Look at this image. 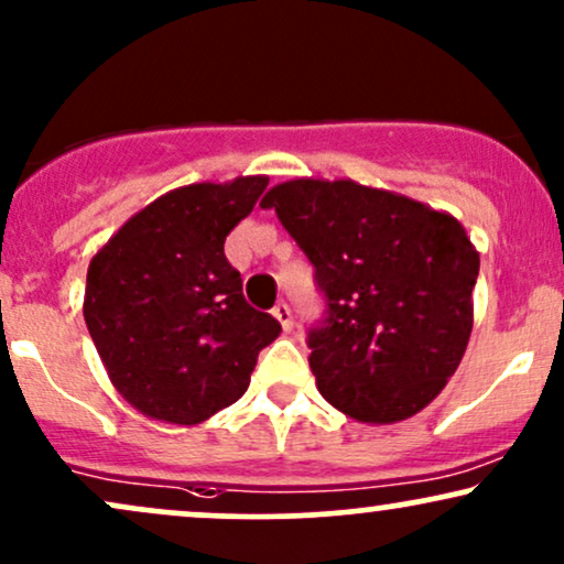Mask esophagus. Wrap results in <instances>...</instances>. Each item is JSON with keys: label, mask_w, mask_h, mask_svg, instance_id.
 Instances as JSON below:
<instances>
[{"label": "esophagus", "mask_w": 564, "mask_h": 564, "mask_svg": "<svg viewBox=\"0 0 564 564\" xmlns=\"http://www.w3.org/2000/svg\"><path fill=\"white\" fill-rule=\"evenodd\" d=\"M273 317H275L278 323L283 325V330H286V334H289L291 328H294V317H291L289 304H283V302H281V304H275V307H273Z\"/></svg>", "instance_id": "1"}]
</instances>
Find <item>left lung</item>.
<instances>
[{
	"mask_svg": "<svg viewBox=\"0 0 564 564\" xmlns=\"http://www.w3.org/2000/svg\"><path fill=\"white\" fill-rule=\"evenodd\" d=\"M325 296L310 328L317 391L362 423H397L438 397L473 330L480 257L463 223L355 181L294 178L262 199Z\"/></svg>",
	"mask_w": 564,
	"mask_h": 564,
	"instance_id": "obj_1",
	"label": "left lung"
}]
</instances>
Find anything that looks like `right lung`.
<instances>
[{"mask_svg": "<svg viewBox=\"0 0 564 564\" xmlns=\"http://www.w3.org/2000/svg\"><path fill=\"white\" fill-rule=\"evenodd\" d=\"M264 175L192 183L135 213L94 254L84 317L107 376L141 415L196 425L247 391L281 323L249 307L226 236Z\"/></svg>", "mask_w": 564, "mask_h": 564, "instance_id": "add662e5", "label": "right lung"}]
</instances>
